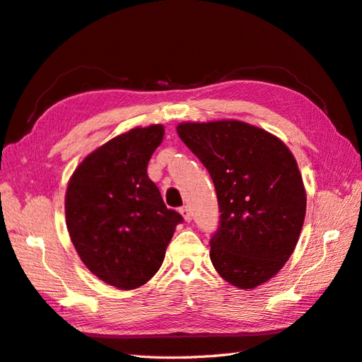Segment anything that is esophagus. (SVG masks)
Returning a JSON list of instances; mask_svg holds the SVG:
<instances>
[{
  "mask_svg": "<svg viewBox=\"0 0 362 362\" xmlns=\"http://www.w3.org/2000/svg\"><path fill=\"white\" fill-rule=\"evenodd\" d=\"M180 213H181V216L184 217L185 222H190V221H192V213H190V210H189V206H182L181 210H180Z\"/></svg>",
  "mask_w": 362,
  "mask_h": 362,
  "instance_id": "34e87169",
  "label": "esophagus"
}]
</instances>
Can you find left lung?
<instances>
[{
	"label": "left lung",
	"instance_id": "obj_1",
	"mask_svg": "<svg viewBox=\"0 0 362 362\" xmlns=\"http://www.w3.org/2000/svg\"><path fill=\"white\" fill-rule=\"evenodd\" d=\"M177 133L210 172L221 226L210 258L226 282L250 290L284 267L302 231L306 193L291 151L242 120L182 122Z\"/></svg>",
	"mask_w": 362,
	"mask_h": 362
}]
</instances>
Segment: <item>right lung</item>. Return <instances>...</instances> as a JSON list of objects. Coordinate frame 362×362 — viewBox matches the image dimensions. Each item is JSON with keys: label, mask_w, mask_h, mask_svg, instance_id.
Segmentation results:
<instances>
[{"label": "right lung", "mask_w": 362, "mask_h": 362, "mask_svg": "<svg viewBox=\"0 0 362 362\" xmlns=\"http://www.w3.org/2000/svg\"><path fill=\"white\" fill-rule=\"evenodd\" d=\"M164 127H137L87 156L68 182L71 242L95 276L119 290L141 287L161 267L182 217L164 205L148 163Z\"/></svg>", "instance_id": "obj_1"}]
</instances>
